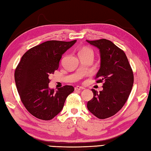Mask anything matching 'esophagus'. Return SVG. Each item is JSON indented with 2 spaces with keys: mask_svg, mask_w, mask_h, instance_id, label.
<instances>
[{
  "mask_svg": "<svg viewBox=\"0 0 151 151\" xmlns=\"http://www.w3.org/2000/svg\"><path fill=\"white\" fill-rule=\"evenodd\" d=\"M84 89V88L83 87H81V86H76V87L75 88V91H80V90H83Z\"/></svg>",
  "mask_w": 151,
  "mask_h": 151,
  "instance_id": "1",
  "label": "esophagus"
}]
</instances>
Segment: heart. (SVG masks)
Instances as JSON below:
<instances>
[{
  "instance_id": "obj_1",
  "label": "heart",
  "mask_w": 151,
  "mask_h": 151,
  "mask_svg": "<svg viewBox=\"0 0 151 151\" xmlns=\"http://www.w3.org/2000/svg\"><path fill=\"white\" fill-rule=\"evenodd\" d=\"M93 54V51L90 49H88V48H84V49H82L78 53V54Z\"/></svg>"
}]
</instances>
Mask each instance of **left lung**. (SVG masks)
<instances>
[{
	"label": "left lung",
	"mask_w": 151,
	"mask_h": 151,
	"mask_svg": "<svg viewBox=\"0 0 151 151\" xmlns=\"http://www.w3.org/2000/svg\"><path fill=\"white\" fill-rule=\"evenodd\" d=\"M86 41L100 50L101 68L95 79L97 83L104 82L103 90L100 93L91 89L93 97L88 102L87 107L95 116L104 119L117 113L128 100L134 84V74L124 51L111 41Z\"/></svg>",
	"instance_id": "left-lung-1"
}]
</instances>
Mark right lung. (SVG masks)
Instances as JSON below:
<instances>
[{"instance_id": "right-lung-1", "label": "right lung", "mask_w": 151, "mask_h": 151, "mask_svg": "<svg viewBox=\"0 0 151 151\" xmlns=\"http://www.w3.org/2000/svg\"><path fill=\"white\" fill-rule=\"evenodd\" d=\"M76 40L47 41L31 48L22 56L15 70L19 97L28 111L41 120L52 119L62 110L66 99L74 91L72 86L50 89V74L58 69L62 54Z\"/></svg>"}]
</instances>
